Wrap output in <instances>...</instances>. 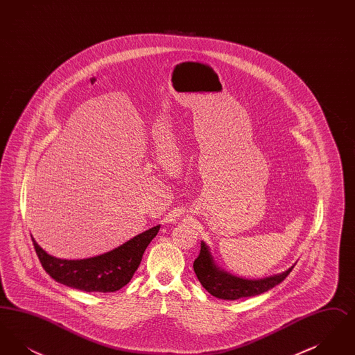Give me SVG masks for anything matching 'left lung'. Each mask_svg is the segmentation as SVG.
Here are the masks:
<instances>
[{
	"label": "left lung",
	"instance_id": "1",
	"mask_svg": "<svg viewBox=\"0 0 355 355\" xmlns=\"http://www.w3.org/2000/svg\"><path fill=\"white\" fill-rule=\"evenodd\" d=\"M193 268L201 285L213 297H217L220 300L236 301L239 298H248L262 294L279 285L290 274V271L293 270L294 266H291L290 269L281 274L263 279H243L218 268L209 250V246L205 242H201V252L194 261Z\"/></svg>",
	"mask_w": 355,
	"mask_h": 355
}]
</instances>
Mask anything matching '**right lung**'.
I'll return each mask as SVG.
<instances>
[{
    "label": "right lung",
    "instance_id": "1",
    "mask_svg": "<svg viewBox=\"0 0 355 355\" xmlns=\"http://www.w3.org/2000/svg\"><path fill=\"white\" fill-rule=\"evenodd\" d=\"M159 225L135 236L117 249L86 259H60L33 241L35 253L45 271L57 282L87 293H113L128 285L138 269L148 245Z\"/></svg>",
    "mask_w": 355,
    "mask_h": 355
}]
</instances>
